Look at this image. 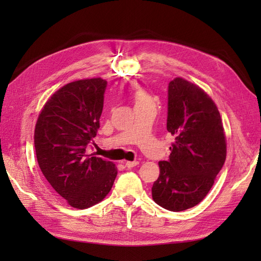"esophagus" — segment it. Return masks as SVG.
Returning <instances> with one entry per match:
<instances>
[{"mask_svg":"<svg viewBox=\"0 0 261 261\" xmlns=\"http://www.w3.org/2000/svg\"><path fill=\"white\" fill-rule=\"evenodd\" d=\"M124 164H125V166H126L127 168H134L135 166L139 165V163H138V162H125Z\"/></svg>","mask_w":261,"mask_h":261,"instance_id":"1","label":"esophagus"}]
</instances>
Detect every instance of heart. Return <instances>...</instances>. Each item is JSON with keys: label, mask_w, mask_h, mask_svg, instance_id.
<instances>
[{"label": "heart", "mask_w": 261, "mask_h": 261, "mask_svg": "<svg viewBox=\"0 0 261 261\" xmlns=\"http://www.w3.org/2000/svg\"><path fill=\"white\" fill-rule=\"evenodd\" d=\"M145 103H153L151 97L146 92L138 91L136 93V104H145Z\"/></svg>", "instance_id": "1"}]
</instances>
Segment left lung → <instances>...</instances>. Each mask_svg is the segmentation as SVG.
<instances>
[{"instance_id":"8db88e82","label":"left lung","mask_w":261,"mask_h":261,"mask_svg":"<svg viewBox=\"0 0 261 261\" xmlns=\"http://www.w3.org/2000/svg\"><path fill=\"white\" fill-rule=\"evenodd\" d=\"M167 130L175 137L168 160L159 162L152 198L179 212L207 195L226 157L225 135L215 103L201 87L180 77L168 85Z\"/></svg>"}]
</instances>
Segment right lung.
I'll use <instances>...</instances> for the list:
<instances>
[{
    "label": "right lung",
    "instance_id": "right-lung-1",
    "mask_svg": "<svg viewBox=\"0 0 261 261\" xmlns=\"http://www.w3.org/2000/svg\"><path fill=\"white\" fill-rule=\"evenodd\" d=\"M107 85L102 79L68 83L48 99L37 120L39 167L56 193L75 208L101 202L118 174L112 162L87 154L99 127Z\"/></svg>",
    "mask_w": 261,
    "mask_h": 261
}]
</instances>
